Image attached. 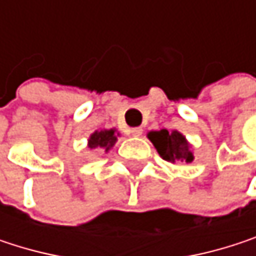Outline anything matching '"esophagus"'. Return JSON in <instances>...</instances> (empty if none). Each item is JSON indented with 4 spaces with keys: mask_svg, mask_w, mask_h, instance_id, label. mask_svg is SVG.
Masks as SVG:
<instances>
[{
    "mask_svg": "<svg viewBox=\"0 0 256 256\" xmlns=\"http://www.w3.org/2000/svg\"><path fill=\"white\" fill-rule=\"evenodd\" d=\"M130 134H132V136H140V134H142V128H130Z\"/></svg>",
    "mask_w": 256,
    "mask_h": 256,
    "instance_id": "1",
    "label": "esophagus"
}]
</instances>
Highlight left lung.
<instances>
[{"label": "left lung", "instance_id": "obj_1", "mask_svg": "<svg viewBox=\"0 0 256 256\" xmlns=\"http://www.w3.org/2000/svg\"><path fill=\"white\" fill-rule=\"evenodd\" d=\"M148 139L156 146L160 157L166 162L175 163V162H185L191 163L194 160L191 145L185 139L182 133L178 130L169 132L166 128H162L158 132H150Z\"/></svg>", "mask_w": 256, "mask_h": 256}]
</instances>
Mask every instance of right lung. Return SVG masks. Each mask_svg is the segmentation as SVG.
Returning <instances> with one entry per match:
<instances>
[{"label": "right lung", "mask_w": 256, "mask_h": 256, "mask_svg": "<svg viewBox=\"0 0 256 256\" xmlns=\"http://www.w3.org/2000/svg\"><path fill=\"white\" fill-rule=\"evenodd\" d=\"M117 136L118 133L116 132V128L96 130L88 138V148H104L105 152H108L117 142Z\"/></svg>", "instance_id": "right-lung-1"}]
</instances>
